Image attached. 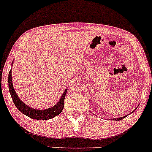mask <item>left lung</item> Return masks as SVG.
Segmentation results:
<instances>
[{"label":"left lung","mask_w":152,"mask_h":152,"mask_svg":"<svg viewBox=\"0 0 152 152\" xmlns=\"http://www.w3.org/2000/svg\"><path fill=\"white\" fill-rule=\"evenodd\" d=\"M136 109H135V110H136ZM132 113H133V112H132ZM126 116V115H125V116H124V117H121V118H113V119H110V120H113V121H121V120H122V119L123 118H125Z\"/></svg>","instance_id":"obj_1"}]
</instances>
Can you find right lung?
<instances>
[{
    "label": "right lung",
    "mask_w": 152,
    "mask_h": 152,
    "mask_svg": "<svg viewBox=\"0 0 152 152\" xmlns=\"http://www.w3.org/2000/svg\"><path fill=\"white\" fill-rule=\"evenodd\" d=\"M13 62H12L11 65H13ZM11 71L12 69H11L9 73H8V88H9V91L15 105L22 113L31 118L36 119V120H49V119L53 118L57 116L62 111L63 108H64V98H65L66 93H67L68 89L66 90L63 93L59 102L52 108H49L45 109V110H38L37 108H31L28 105H26L19 98V97L17 95L16 91L13 88V83H12Z\"/></svg>",
    "instance_id": "1"
}]
</instances>
